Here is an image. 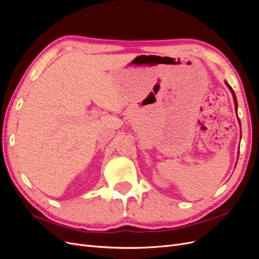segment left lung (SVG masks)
Wrapping results in <instances>:
<instances>
[{
	"instance_id": "8db88e82",
	"label": "left lung",
	"mask_w": 259,
	"mask_h": 259,
	"mask_svg": "<svg viewBox=\"0 0 259 259\" xmlns=\"http://www.w3.org/2000/svg\"><path fill=\"white\" fill-rule=\"evenodd\" d=\"M226 85L228 86L229 90H230V91H231V93H232V96H233V101H234V105H236V110H237V108H238V104H237V97H236V94H234L233 90L231 89V86H230L228 83H227V82H226Z\"/></svg>"
}]
</instances>
